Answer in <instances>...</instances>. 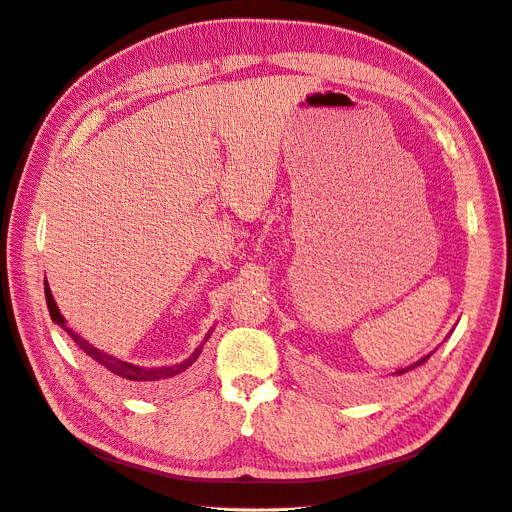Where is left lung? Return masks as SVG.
<instances>
[{
    "label": "left lung",
    "mask_w": 512,
    "mask_h": 512,
    "mask_svg": "<svg viewBox=\"0 0 512 512\" xmlns=\"http://www.w3.org/2000/svg\"><path fill=\"white\" fill-rule=\"evenodd\" d=\"M432 355H434V353H429V355H425V357H421V359H419V361H415V363H413V365H409V367H405V369H398V371H396V375H402V373H407V371H411V369H415V367H419V365H423V363H425V361H427V359H429V357H432Z\"/></svg>",
    "instance_id": "1"
}]
</instances>
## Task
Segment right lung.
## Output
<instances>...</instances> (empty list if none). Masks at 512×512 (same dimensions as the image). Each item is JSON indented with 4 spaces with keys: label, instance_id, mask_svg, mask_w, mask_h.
<instances>
[{
    "label": "right lung",
    "instance_id": "right-lung-1",
    "mask_svg": "<svg viewBox=\"0 0 512 512\" xmlns=\"http://www.w3.org/2000/svg\"><path fill=\"white\" fill-rule=\"evenodd\" d=\"M45 301H47V309H49V315H51L53 324H58L60 328H64V330L68 332V336L76 342V346L80 348V351L87 353L93 361H97L99 365H103L107 371H112V373L120 375V378L132 382V384H137V386H151V384H157V382H161V380H170V378H174V375L186 371L188 367H191V365L199 359V355H201V351H203V344H205V342L209 340V336H211V332H207L205 340L195 348V353H193L191 357H188V359H184L182 363L166 365V367H141V365L126 363V361H122V359H116V357H112V355H107V353L99 351V348H95L93 344H89L85 338H80L76 332H72V328L66 326V319L62 317V313H60L56 301H53V294H51V290H49L47 280H45Z\"/></svg>",
    "mask_w": 512,
    "mask_h": 512
}]
</instances>
